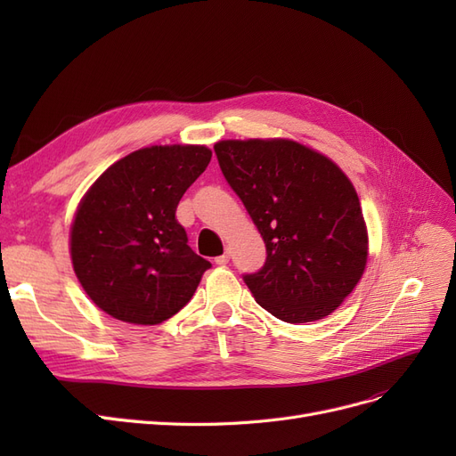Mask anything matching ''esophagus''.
<instances>
[{
	"label": "esophagus",
	"instance_id": "34e87169",
	"mask_svg": "<svg viewBox=\"0 0 456 456\" xmlns=\"http://www.w3.org/2000/svg\"><path fill=\"white\" fill-rule=\"evenodd\" d=\"M228 260H230V255H228V253H224V255H220V256L215 258V262H216L218 266H226Z\"/></svg>",
	"mask_w": 456,
	"mask_h": 456
}]
</instances>
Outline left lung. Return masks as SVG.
Segmentation results:
<instances>
[{
    "mask_svg": "<svg viewBox=\"0 0 456 456\" xmlns=\"http://www.w3.org/2000/svg\"><path fill=\"white\" fill-rule=\"evenodd\" d=\"M215 154L266 243L265 266L243 275L255 300L287 323L335 312L367 265V228L348 176L285 139L220 141Z\"/></svg>",
    "mask_w": 456,
    "mask_h": 456,
    "instance_id": "8db88e82",
    "label": "left lung"
}]
</instances>
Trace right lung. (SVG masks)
<instances>
[{
	"label": "right lung",
	"instance_id": "obj_1",
	"mask_svg": "<svg viewBox=\"0 0 456 456\" xmlns=\"http://www.w3.org/2000/svg\"><path fill=\"white\" fill-rule=\"evenodd\" d=\"M205 146H150L108 167L70 230L74 272L108 315L136 325L169 320L211 262L190 249L176 205L211 161Z\"/></svg>",
	"mask_w": 456,
	"mask_h": 456
}]
</instances>
